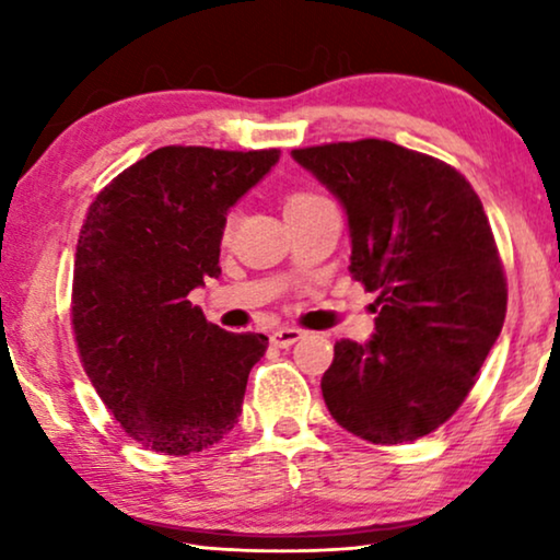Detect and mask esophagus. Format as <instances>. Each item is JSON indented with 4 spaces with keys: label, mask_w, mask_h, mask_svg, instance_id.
<instances>
[{
    "label": "esophagus",
    "mask_w": 560,
    "mask_h": 560,
    "mask_svg": "<svg viewBox=\"0 0 560 560\" xmlns=\"http://www.w3.org/2000/svg\"><path fill=\"white\" fill-rule=\"evenodd\" d=\"M298 339H303V331L301 328H293V326H282V328H275L270 334V341L272 347H280V349H288L293 347Z\"/></svg>",
    "instance_id": "1"
}]
</instances>
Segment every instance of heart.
Returning a JSON list of instances; mask_svg holds the SVG:
<instances>
[{
	"label": "heart",
	"mask_w": 560,
	"mask_h": 560,
	"mask_svg": "<svg viewBox=\"0 0 560 560\" xmlns=\"http://www.w3.org/2000/svg\"><path fill=\"white\" fill-rule=\"evenodd\" d=\"M316 198H320V196H316V194H293V196H288L285 209H293V206H303V203H308V201H316ZM224 232H226V234L232 232V219L226 221Z\"/></svg>",
	"instance_id": "heart-1"
}]
</instances>
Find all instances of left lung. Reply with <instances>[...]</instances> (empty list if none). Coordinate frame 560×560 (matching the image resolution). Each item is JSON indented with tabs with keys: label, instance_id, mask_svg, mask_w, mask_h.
Instances as JSON below:
<instances>
[{
	"label": "left lung",
	"instance_id": "1",
	"mask_svg": "<svg viewBox=\"0 0 560 560\" xmlns=\"http://www.w3.org/2000/svg\"><path fill=\"white\" fill-rule=\"evenodd\" d=\"M347 211L351 278L374 301L366 343L336 341L320 389L370 443L428 435L458 410L502 331L508 280L469 180L387 140L293 150Z\"/></svg>",
	"mask_w": 560,
	"mask_h": 560
}]
</instances>
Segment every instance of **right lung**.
<instances>
[{"label":"right lung","mask_w":560,"mask_h":560,"mask_svg":"<svg viewBox=\"0 0 560 560\" xmlns=\"http://www.w3.org/2000/svg\"><path fill=\"white\" fill-rule=\"evenodd\" d=\"M280 150L160 148L119 173L83 221L73 267V334L83 370L137 443L188 456L242 412L265 334L206 320L188 293L219 278L226 213Z\"/></svg>","instance_id":"1"}]
</instances>
